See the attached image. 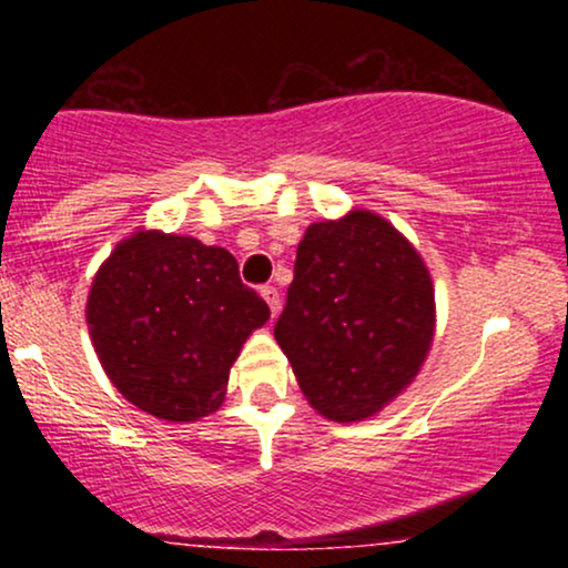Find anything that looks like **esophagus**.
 Listing matches in <instances>:
<instances>
[{"mask_svg": "<svg viewBox=\"0 0 568 568\" xmlns=\"http://www.w3.org/2000/svg\"><path fill=\"white\" fill-rule=\"evenodd\" d=\"M262 296H264V302L270 304L272 317H277V312H280V293H277V288H272V285H264Z\"/></svg>", "mask_w": 568, "mask_h": 568, "instance_id": "1", "label": "esophagus"}]
</instances>
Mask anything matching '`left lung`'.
<instances>
[{
	"label": "left lung",
	"instance_id": "8db88e82",
	"mask_svg": "<svg viewBox=\"0 0 568 568\" xmlns=\"http://www.w3.org/2000/svg\"><path fill=\"white\" fill-rule=\"evenodd\" d=\"M433 336V277L406 234L366 207L306 226L275 338L317 414L338 425L379 414Z\"/></svg>",
	"mask_w": 568,
	"mask_h": 568
}]
</instances>
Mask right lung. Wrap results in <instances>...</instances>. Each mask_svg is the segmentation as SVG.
<instances>
[{"instance_id":"add662e5","label":"right lung","mask_w":568,"mask_h":568,"mask_svg":"<svg viewBox=\"0 0 568 568\" xmlns=\"http://www.w3.org/2000/svg\"><path fill=\"white\" fill-rule=\"evenodd\" d=\"M84 317L120 395L181 425L221 408L234 361L270 306L224 247L139 230L98 266Z\"/></svg>"}]
</instances>
